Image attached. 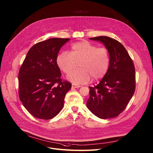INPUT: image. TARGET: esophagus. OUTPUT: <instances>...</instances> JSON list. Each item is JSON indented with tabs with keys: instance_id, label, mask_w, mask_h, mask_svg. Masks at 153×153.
<instances>
[{
	"instance_id": "34e87169",
	"label": "esophagus",
	"mask_w": 153,
	"mask_h": 153,
	"mask_svg": "<svg viewBox=\"0 0 153 153\" xmlns=\"http://www.w3.org/2000/svg\"><path fill=\"white\" fill-rule=\"evenodd\" d=\"M81 86L79 85H76L75 84H72V88H79L81 87Z\"/></svg>"
}]
</instances>
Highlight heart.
Instances as JSON below:
<instances>
[{
  "label": "heart",
  "mask_w": 153,
  "mask_h": 153,
  "mask_svg": "<svg viewBox=\"0 0 153 153\" xmlns=\"http://www.w3.org/2000/svg\"><path fill=\"white\" fill-rule=\"evenodd\" d=\"M78 63L79 69L67 76L75 84H87L102 78L107 73L110 65V56L106 48L99 47L82 41L74 43L70 53L62 52L56 58V63L65 74H69Z\"/></svg>",
  "instance_id": "b5f03b06"
}]
</instances>
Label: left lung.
Listing matches in <instances>:
<instances>
[{"label":"left lung","instance_id":"left-lung-1","mask_svg":"<svg viewBox=\"0 0 153 153\" xmlns=\"http://www.w3.org/2000/svg\"><path fill=\"white\" fill-rule=\"evenodd\" d=\"M89 39L105 46L110 65L99 84L89 87L90 97L86 105L100 118H114L124 110L134 93V64L125 48L117 40L103 36Z\"/></svg>","mask_w":153,"mask_h":153}]
</instances>
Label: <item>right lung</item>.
<instances>
[{
  "label": "right lung",
  "mask_w": 153,
  "mask_h": 153,
  "mask_svg": "<svg viewBox=\"0 0 153 153\" xmlns=\"http://www.w3.org/2000/svg\"><path fill=\"white\" fill-rule=\"evenodd\" d=\"M69 38H53L32 46L19 73V97L33 117L50 120L64 106L71 84L62 81L56 58L61 48Z\"/></svg>",
  "instance_id": "add662e5"
}]
</instances>
